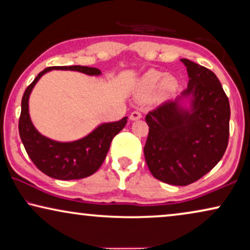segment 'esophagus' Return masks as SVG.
I'll use <instances>...</instances> for the list:
<instances>
[{
	"label": "esophagus",
	"mask_w": 250,
	"mask_h": 250,
	"mask_svg": "<svg viewBox=\"0 0 250 250\" xmlns=\"http://www.w3.org/2000/svg\"><path fill=\"white\" fill-rule=\"evenodd\" d=\"M142 117V115H141V112H139V111H133L131 115H129V119H131V121H138V119H140Z\"/></svg>",
	"instance_id": "obj_1"
}]
</instances>
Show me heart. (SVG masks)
Returning a JSON list of instances; mask_svg holds the SVG:
<instances>
[{"label":"heart","instance_id":"obj_1","mask_svg":"<svg viewBox=\"0 0 250 250\" xmlns=\"http://www.w3.org/2000/svg\"><path fill=\"white\" fill-rule=\"evenodd\" d=\"M179 88L175 77L166 75L159 70H149L140 78L135 86V95L140 100H146L156 92L159 99L169 98Z\"/></svg>","mask_w":250,"mask_h":250}]
</instances>
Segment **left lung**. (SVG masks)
I'll list each match as a JSON object with an SVG mask.
<instances>
[{"instance_id":"left-lung-1","label":"left lung","mask_w":250,"mask_h":250,"mask_svg":"<svg viewBox=\"0 0 250 250\" xmlns=\"http://www.w3.org/2000/svg\"><path fill=\"white\" fill-rule=\"evenodd\" d=\"M188 87L146 117L145 157L156 179L188 186L213 169L229 141L230 104L213 71L188 59Z\"/></svg>"}]
</instances>
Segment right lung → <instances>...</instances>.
Returning a JSON list of instances; mask_svg holds the SVG:
<instances>
[{
	"label": "right lung",
	"mask_w": 250,
	"mask_h": 250,
	"mask_svg": "<svg viewBox=\"0 0 250 250\" xmlns=\"http://www.w3.org/2000/svg\"><path fill=\"white\" fill-rule=\"evenodd\" d=\"M51 70L80 71L88 76H100V69L83 66L45 68L26 88L21 100L19 134L29 158L41 172L57 180H80L100 168L112 139L125 127L127 117L117 122L101 123L93 131L74 141H57L43 135L34 126L29 115V98L41 77Z\"/></svg>",
	"instance_id": "1"
}]
</instances>
